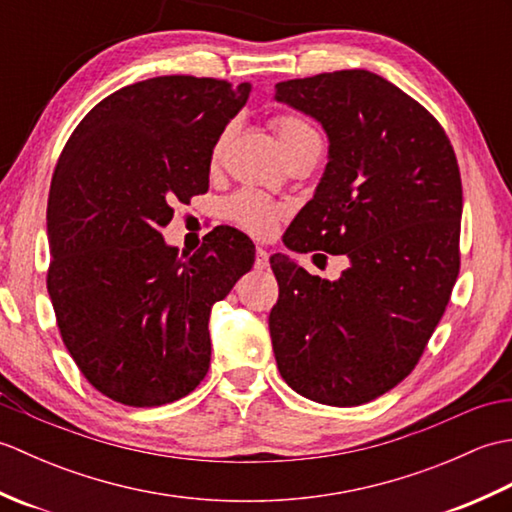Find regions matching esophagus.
<instances>
[{"mask_svg": "<svg viewBox=\"0 0 512 512\" xmlns=\"http://www.w3.org/2000/svg\"><path fill=\"white\" fill-rule=\"evenodd\" d=\"M268 266V250L264 246H257L255 250V268L264 270Z\"/></svg>", "mask_w": 512, "mask_h": 512, "instance_id": "34e87169", "label": "esophagus"}]
</instances>
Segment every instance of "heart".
Here are the masks:
<instances>
[{
	"label": "heart",
	"instance_id": "heart-1",
	"mask_svg": "<svg viewBox=\"0 0 512 512\" xmlns=\"http://www.w3.org/2000/svg\"><path fill=\"white\" fill-rule=\"evenodd\" d=\"M273 127H275L279 143H281V147H284L286 154L290 149H295L299 143H303V140L317 136L314 134V129L306 121H303V118L292 116V114L275 116ZM224 145H226V134L217 140L213 147V162L220 160ZM224 209H226V215L231 217L235 224L244 226L246 231L255 233V235H268L270 231H273V226L281 215V209L277 204L264 198L262 193L248 191V189L231 195V198L226 200Z\"/></svg>",
	"mask_w": 512,
	"mask_h": 512
}]
</instances>
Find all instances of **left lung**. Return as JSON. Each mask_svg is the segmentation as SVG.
Instances as JSON below:
<instances>
[{
    "label": "left lung",
    "instance_id": "1",
    "mask_svg": "<svg viewBox=\"0 0 512 512\" xmlns=\"http://www.w3.org/2000/svg\"><path fill=\"white\" fill-rule=\"evenodd\" d=\"M275 101L312 116L330 140L284 244L350 259L330 281L270 257L279 374L321 405H363L411 374L449 303L460 273L458 160L436 118L374 72L281 81Z\"/></svg>",
    "mask_w": 512,
    "mask_h": 512
}]
</instances>
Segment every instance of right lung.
<instances>
[{
    "label": "right lung",
    "mask_w": 512,
    "mask_h": 512,
    "mask_svg": "<svg viewBox=\"0 0 512 512\" xmlns=\"http://www.w3.org/2000/svg\"><path fill=\"white\" fill-rule=\"evenodd\" d=\"M250 83L156 76L76 125L48 198V295L81 374L129 407L180 400L209 372V317L255 262L217 226L191 257L162 239L176 202L209 191L213 147Z\"/></svg>",
    "instance_id": "1"
}]
</instances>
